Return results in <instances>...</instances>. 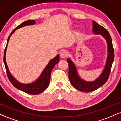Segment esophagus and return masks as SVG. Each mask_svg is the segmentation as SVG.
<instances>
[{"label":"esophagus","mask_w":121,"mask_h":121,"mask_svg":"<svg viewBox=\"0 0 121 121\" xmlns=\"http://www.w3.org/2000/svg\"><path fill=\"white\" fill-rule=\"evenodd\" d=\"M68 56V53L66 51H64L60 53V57L61 58H66Z\"/></svg>","instance_id":"34e87169"}]
</instances>
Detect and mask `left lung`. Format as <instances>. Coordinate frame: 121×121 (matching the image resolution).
<instances>
[{
    "mask_svg": "<svg viewBox=\"0 0 121 121\" xmlns=\"http://www.w3.org/2000/svg\"><path fill=\"white\" fill-rule=\"evenodd\" d=\"M93 32L94 34H101L106 40L108 47V57L107 59L105 69L101 76L93 82H86L81 80L77 74L76 66L73 62L69 59H67V62L69 65L68 76L69 80L72 85L76 89L88 93L91 92L97 89L106 83L109 77L111 68L112 66L114 59V51L112 44V37L110 35L109 32L104 27L98 24L95 21H93Z\"/></svg>",
    "mask_w": 121,
    "mask_h": 121,
    "instance_id": "1",
    "label": "left lung"
}]
</instances>
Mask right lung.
Wrapping results in <instances>:
<instances>
[{
	"label": "right lung",
	"mask_w": 121,
	"mask_h": 121,
	"mask_svg": "<svg viewBox=\"0 0 121 121\" xmlns=\"http://www.w3.org/2000/svg\"><path fill=\"white\" fill-rule=\"evenodd\" d=\"M35 23V20H27L26 22H23L22 24H20L19 26H18L17 27L15 28L12 31L11 34L9 35V37L8 38L7 43L6 47H5L4 52V57H3V61L4 63V65L5 67V70H6L8 78L9 79V81L16 88L20 90V91H24V92L26 93L30 94H34V95H36V94H39L43 91H44L45 89L48 87V85L49 84L50 78H51V72L55 65L57 64L59 61V55H57L56 57H55L53 59L51 60L50 61L49 63L47 66L43 70V73H41V76L40 77L34 82L30 84H22L21 83L17 81H16L15 79L13 78L12 76V75L9 73V70H8L7 65L6 61H5V52H6L7 47V44L9 41V37H10L11 35L13 34L15 31V30H17L18 28H20L21 27H23L24 26H27V25H33Z\"/></svg>",
	"instance_id": "add662e5"
}]
</instances>
